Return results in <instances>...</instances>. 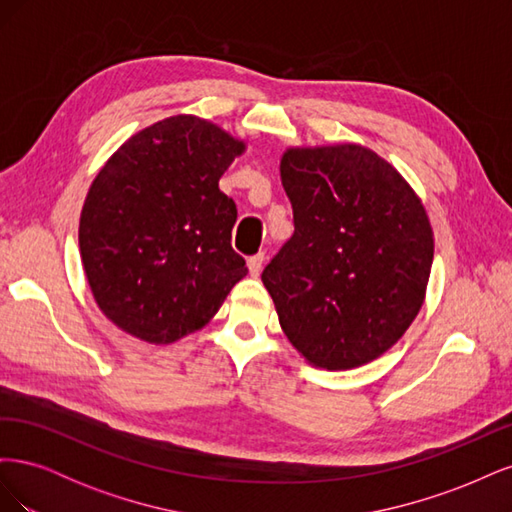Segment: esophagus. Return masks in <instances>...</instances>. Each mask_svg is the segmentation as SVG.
<instances>
[{"instance_id": "obj_1", "label": "esophagus", "mask_w": 512, "mask_h": 512, "mask_svg": "<svg viewBox=\"0 0 512 512\" xmlns=\"http://www.w3.org/2000/svg\"><path fill=\"white\" fill-rule=\"evenodd\" d=\"M262 262H265V254H262V252L254 254L250 260H247V267H250L252 275H258L262 271Z\"/></svg>"}]
</instances>
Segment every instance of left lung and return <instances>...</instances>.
<instances>
[{"label": "left lung", "mask_w": 512, "mask_h": 512, "mask_svg": "<svg viewBox=\"0 0 512 512\" xmlns=\"http://www.w3.org/2000/svg\"><path fill=\"white\" fill-rule=\"evenodd\" d=\"M294 235L262 271L288 342L320 369L378 359L425 301L433 230L423 200L356 143L288 147L280 162Z\"/></svg>", "instance_id": "obj_1"}]
</instances>
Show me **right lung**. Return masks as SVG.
<instances>
[{"label": "right lung", "mask_w": 512, "mask_h": 512, "mask_svg": "<svg viewBox=\"0 0 512 512\" xmlns=\"http://www.w3.org/2000/svg\"><path fill=\"white\" fill-rule=\"evenodd\" d=\"M245 141L196 115L136 132L91 181L79 247L91 294L115 327L173 344L218 314L243 280L235 200L220 192Z\"/></svg>", "instance_id": "obj_1"}]
</instances>
